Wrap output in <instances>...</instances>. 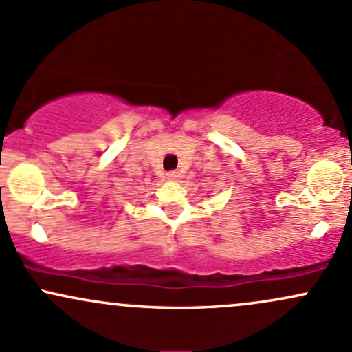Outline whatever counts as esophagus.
<instances>
[{
  "mask_svg": "<svg viewBox=\"0 0 352 352\" xmlns=\"http://www.w3.org/2000/svg\"><path fill=\"white\" fill-rule=\"evenodd\" d=\"M179 177H180V173L177 172V170H173V172H168L167 173V179L168 180H179Z\"/></svg>",
  "mask_w": 352,
  "mask_h": 352,
  "instance_id": "obj_1",
  "label": "esophagus"
}]
</instances>
